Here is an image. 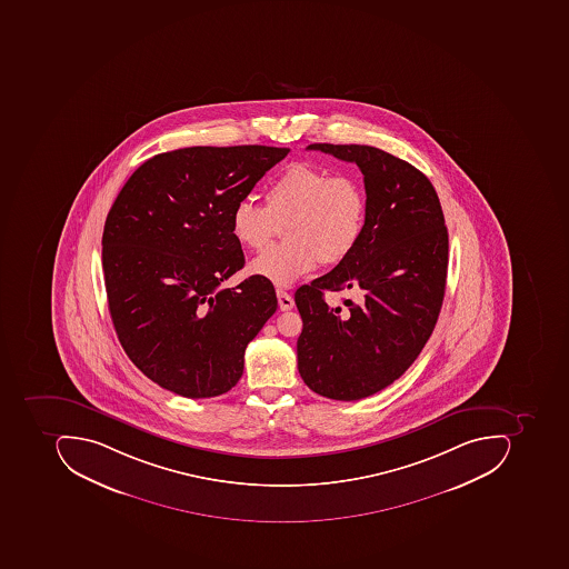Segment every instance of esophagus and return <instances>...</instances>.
<instances>
[{
  "instance_id": "esophagus-1",
  "label": "esophagus",
  "mask_w": 569,
  "mask_h": 569,
  "mask_svg": "<svg viewBox=\"0 0 569 569\" xmlns=\"http://www.w3.org/2000/svg\"><path fill=\"white\" fill-rule=\"evenodd\" d=\"M277 298H279V306L282 311H289L293 308V298L286 290L277 289Z\"/></svg>"
}]
</instances>
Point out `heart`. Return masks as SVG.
<instances>
[{
	"label": "heart",
	"mask_w": 569,
	"mask_h": 569,
	"mask_svg": "<svg viewBox=\"0 0 569 569\" xmlns=\"http://www.w3.org/2000/svg\"><path fill=\"white\" fill-rule=\"evenodd\" d=\"M267 207L242 198L231 212V234L242 248L261 251L286 226L287 242L251 261L249 271L279 287L346 260L365 234L368 198L353 176H331L311 163H290L268 186Z\"/></svg>",
	"instance_id": "obj_1"
}]
</instances>
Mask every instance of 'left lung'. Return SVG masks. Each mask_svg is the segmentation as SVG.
I'll list each match as a JSON object with an SVG mask.
<instances>
[{
	"label": "left lung",
	"mask_w": 569,
	"mask_h": 569,
	"mask_svg": "<svg viewBox=\"0 0 569 569\" xmlns=\"http://www.w3.org/2000/svg\"><path fill=\"white\" fill-rule=\"evenodd\" d=\"M365 174L368 217L352 253L296 292L298 369L315 393L352 401L385 390L412 366L441 311L448 229L435 186L412 163L369 146L312 143ZM357 289L330 309L323 290Z\"/></svg>",
	"instance_id": "8db88e82"
}]
</instances>
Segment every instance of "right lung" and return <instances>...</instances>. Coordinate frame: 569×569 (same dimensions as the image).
<instances>
[{"mask_svg": "<svg viewBox=\"0 0 569 569\" xmlns=\"http://www.w3.org/2000/svg\"><path fill=\"white\" fill-rule=\"evenodd\" d=\"M289 149L188 147L131 174L109 210L102 268L109 312L131 362L186 398L236 387L244 350L273 312V286L249 277L231 212Z\"/></svg>", "mask_w": 569, "mask_h": 569, "instance_id": "add662e5", "label": "right lung"}]
</instances>
